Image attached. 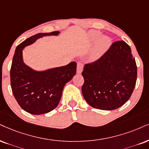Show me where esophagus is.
I'll list each match as a JSON object with an SVG mask.
<instances>
[{
    "mask_svg": "<svg viewBox=\"0 0 149 149\" xmlns=\"http://www.w3.org/2000/svg\"><path fill=\"white\" fill-rule=\"evenodd\" d=\"M83 63L81 62H78L77 63V72L78 74H81L82 70H83Z\"/></svg>",
    "mask_w": 149,
    "mask_h": 149,
    "instance_id": "obj_1",
    "label": "esophagus"
}]
</instances>
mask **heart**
Listing matches in <instances>:
<instances>
[{"label": "heart", "instance_id": "heart-1", "mask_svg": "<svg viewBox=\"0 0 149 149\" xmlns=\"http://www.w3.org/2000/svg\"><path fill=\"white\" fill-rule=\"evenodd\" d=\"M101 35L100 32L98 31H92L90 32V37H91L92 41H96L100 38ZM110 45V39L107 36H102L100 39H99L98 42H97L96 47H95L94 52L92 54L91 58L93 60L97 59L101 54H103L105 51L107 49V48Z\"/></svg>", "mask_w": 149, "mask_h": 149}]
</instances>
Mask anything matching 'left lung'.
<instances>
[{"label": "left lung", "instance_id": "left-lung-1", "mask_svg": "<svg viewBox=\"0 0 149 149\" xmlns=\"http://www.w3.org/2000/svg\"><path fill=\"white\" fill-rule=\"evenodd\" d=\"M82 94L89 105L106 111L117 109L131 97L137 80V65L129 45L117 41L82 72Z\"/></svg>", "mask_w": 149, "mask_h": 149}]
</instances>
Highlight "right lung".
<instances>
[{"label": "right lung", "instance_id": "right-lung-1", "mask_svg": "<svg viewBox=\"0 0 149 149\" xmlns=\"http://www.w3.org/2000/svg\"><path fill=\"white\" fill-rule=\"evenodd\" d=\"M58 31L38 33L16 47L10 69L12 91L19 106L33 115L49 113L58 106L64 86L76 74L77 63L43 72L33 70L23 63V48L44 36L57 35Z\"/></svg>", "mask_w": 149, "mask_h": 149}]
</instances>
